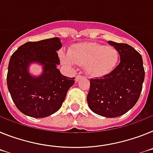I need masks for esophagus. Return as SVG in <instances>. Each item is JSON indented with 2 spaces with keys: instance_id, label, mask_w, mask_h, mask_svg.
I'll list each match as a JSON object with an SVG mask.
<instances>
[{
  "instance_id": "1",
  "label": "esophagus",
  "mask_w": 153,
  "mask_h": 153,
  "mask_svg": "<svg viewBox=\"0 0 153 153\" xmlns=\"http://www.w3.org/2000/svg\"><path fill=\"white\" fill-rule=\"evenodd\" d=\"M83 78H84V77L82 76V75H77V76L75 77V82H78V81L81 80V79H82Z\"/></svg>"
}]
</instances>
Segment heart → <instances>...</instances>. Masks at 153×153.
Wrapping results in <instances>:
<instances>
[{
  "label": "heart",
  "instance_id": "obj_1",
  "mask_svg": "<svg viewBox=\"0 0 153 153\" xmlns=\"http://www.w3.org/2000/svg\"><path fill=\"white\" fill-rule=\"evenodd\" d=\"M62 62L65 65L85 66L88 75L95 78L108 75L116 68L120 59L115 48L95 42H85L73 45L68 54H61Z\"/></svg>",
  "mask_w": 153,
  "mask_h": 153
}]
</instances>
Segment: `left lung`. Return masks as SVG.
Masks as SVG:
<instances>
[{
    "label": "left lung",
    "mask_w": 153,
    "mask_h": 153,
    "mask_svg": "<svg viewBox=\"0 0 153 153\" xmlns=\"http://www.w3.org/2000/svg\"><path fill=\"white\" fill-rule=\"evenodd\" d=\"M108 43L119 51L120 63L108 75L90 79L87 102L93 112L115 118L124 115L137 102L145 71L142 55L134 48L111 41Z\"/></svg>",
    "instance_id": "1"
}]
</instances>
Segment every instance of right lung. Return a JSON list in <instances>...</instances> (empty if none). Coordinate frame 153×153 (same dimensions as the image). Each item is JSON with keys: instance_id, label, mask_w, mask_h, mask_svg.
I'll return each mask as SVG.
<instances>
[{"instance_id": "add662e5", "label": "right lung", "mask_w": 153, "mask_h": 153, "mask_svg": "<svg viewBox=\"0 0 153 153\" xmlns=\"http://www.w3.org/2000/svg\"><path fill=\"white\" fill-rule=\"evenodd\" d=\"M62 47L60 38L27 42L10 58L7 84L19 111L33 118H45L60 109L75 78L64 76L57 66L60 61L57 51ZM42 66L38 76L31 75V63Z\"/></svg>"}]
</instances>
